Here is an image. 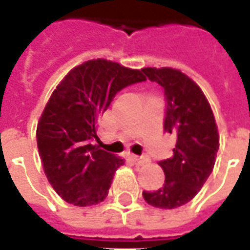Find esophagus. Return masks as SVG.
<instances>
[{
    "label": "esophagus",
    "instance_id": "obj_1",
    "mask_svg": "<svg viewBox=\"0 0 250 250\" xmlns=\"http://www.w3.org/2000/svg\"><path fill=\"white\" fill-rule=\"evenodd\" d=\"M130 159L133 160L137 166H144V165L148 163V158L146 156H134L133 155V156H130Z\"/></svg>",
    "mask_w": 250,
    "mask_h": 250
}]
</instances>
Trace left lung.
<instances>
[{"label": "left lung", "mask_w": 250, "mask_h": 250, "mask_svg": "<svg viewBox=\"0 0 250 250\" xmlns=\"http://www.w3.org/2000/svg\"><path fill=\"white\" fill-rule=\"evenodd\" d=\"M144 74L165 90L163 128L177 138L173 156L160 160L165 171L162 188L142 196L160 209H174L199 192L214 167L219 133L210 105L198 84L171 67H144Z\"/></svg>", "instance_id": "left-lung-1"}]
</instances>
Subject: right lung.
I'll list each match as a JSON object with an SVG mask.
<instances>
[{
	"instance_id": "1",
	"label": "right lung",
	"mask_w": 250,
	"mask_h": 250,
	"mask_svg": "<svg viewBox=\"0 0 250 250\" xmlns=\"http://www.w3.org/2000/svg\"><path fill=\"white\" fill-rule=\"evenodd\" d=\"M141 82L142 70L92 59L72 69L52 92L37 125V146L48 181L65 202L92 206L108 196L125 160L94 144L97 120L119 91Z\"/></svg>"
}]
</instances>
